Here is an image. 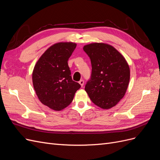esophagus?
I'll use <instances>...</instances> for the list:
<instances>
[{
	"label": "esophagus",
	"mask_w": 160,
	"mask_h": 160,
	"mask_svg": "<svg viewBox=\"0 0 160 160\" xmlns=\"http://www.w3.org/2000/svg\"><path fill=\"white\" fill-rule=\"evenodd\" d=\"M79 83L81 85V87H83V85H84V81H83V79H81V80L79 81Z\"/></svg>",
	"instance_id": "obj_1"
}]
</instances>
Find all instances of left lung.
I'll list each match as a JSON object with an SVG mask.
<instances>
[{
	"mask_svg": "<svg viewBox=\"0 0 160 160\" xmlns=\"http://www.w3.org/2000/svg\"><path fill=\"white\" fill-rule=\"evenodd\" d=\"M92 66L85 90L94 104L103 109L114 107L127 91L130 79L129 65L115 48L103 42L85 45Z\"/></svg>",
	"mask_w": 160,
	"mask_h": 160,
	"instance_id": "obj_1",
	"label": "left lung"
}]
</instances>
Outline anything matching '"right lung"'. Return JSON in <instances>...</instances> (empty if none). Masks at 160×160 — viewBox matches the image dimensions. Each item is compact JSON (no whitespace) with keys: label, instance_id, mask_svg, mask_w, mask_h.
Here are the masks:
<instances>
[{"label":"right lung","instance_id":"1","mask_svg":"<svg viewBox=\"0 0 160 160\" xmlns=\"http://www.w3.org/2000/svg\"><path fill=\"white\" fill-rule=\"evenodd\" d=\"M72 42L52 45L38 59L32 71V84L41 102L61 111L73 99L81 85L72 81L68 60L76 48Z\"/></svg>","mask_w":160,"mask_h":160}]
</instances>
